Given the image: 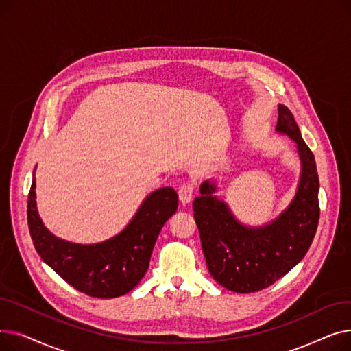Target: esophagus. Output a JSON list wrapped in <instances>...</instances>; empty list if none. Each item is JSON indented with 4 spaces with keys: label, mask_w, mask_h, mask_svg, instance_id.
I'll return each instance as SVG.
<instances>
[{
    "label": "esophagus",
    "mask_w": 351,
    "mask_h": 351,
    "mask_svg": "<svg viewBox=\"0 0 351 351\" xmlns=\"http://www.w3.org/2000/svg\"><path fill=\"white\" fill-rule=\"evenodd\" d=\"M193 191H195V188H193V185H191V183H185V185H182L179 188L178 195H179V200L182 202V205L191 204L193 199Z\"/></svg>",
    "instance_id": "esophagus-1"
}]
</instances>
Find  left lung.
Returning a JSON list of instances; mask_svg holds the SVG:
<instances>
[{"mask_svg":"<svg viewBox=\"0 0 351 351\" xmlns=\"http://www.w3.org/2000/svg\"><path fill=\"white\" fill-rule=\"evenodd\" d=\"M276 132L289 136L300 159V179L285 210L261 226L239 220L217 193V183H202L193 217L212 278L228 290L253 293L269 287L307 253L319 225V176L315 155L304 143L290 110L279 104Z\"/></svg>","mask_w":351,"mask_h":351,"instance_id":"8db88e82","label":"left lung"}]
</instances>
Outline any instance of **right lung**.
I'll return each instance as SVG.
<instances>
[{
	"mask_svg": "<svg viewBox=\"0 0 351 351\" xmlns=\"http://www.w3.org/2000/svg\"><path fill=\"white\" fill-rule=\"evenodd\" d=\"M35 199L34 169L27 215L35 250L66 283L98 299L123 296L142 280L159 232L179 204L173 188H159L143 199L118 234L104 242L82 245L52 234L40 217Z\"/></svg>",
	"mask_w": 351,
	"mask_h": 351,
	"instance_id": "obj_1",
	"label": "right lung"
}]
</instances>
